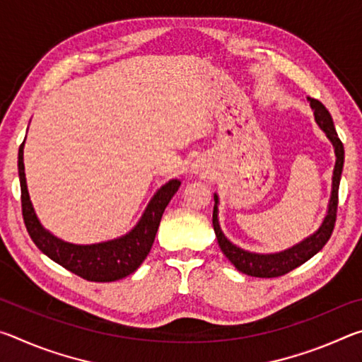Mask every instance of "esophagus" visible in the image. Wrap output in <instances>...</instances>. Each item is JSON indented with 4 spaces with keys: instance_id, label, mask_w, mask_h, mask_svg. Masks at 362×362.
<instances>
[{
    "instance_id": "obj_1",
    "label": "esophagus",
    "mask_w": 362,
    "mask_h": 362,
    "mask_svg": "<svg viewBox=\"0 0 362 362\" xmlns=\"http://www.w3.org/2000/svg\"><path fill=\"white\" fill-rule=\"evenodd\" d=\"M203 163H199V161H196L194 164H193V166H192V170H193V173L194 174H198V173H203Z\"/></svg>"
}]
</instances>
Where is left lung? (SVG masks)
I'll list each match as a JSON object with an SVG mask.
<instances>
[{
    "label": "left lung",
    "mask_w": 362,
    "mask_h": 362,
    "mask_svg": "<svg viewBox=\"0 0 362 362\" xmlns=\"http://www.w3.org/2000/svg\"><path fill=\"white\" fill-rule=\"evenodd\" d=\"M310 107L313 110L315 121L317 126L321 127L326 134V137L330 140V144L334 146L335 151V166L332 174V192H330V199L327 206L326 217H324L322 223L320 225L313 235L305 238L303 241L297 243L296 246L289 249L281 250V252L274 254H257L250 252V250L243 249L236 244H233L228 238L223 235L222 228L218 223V194L214 193V214H212V225L214 231H216L218 246L222 249L226 259H228L236 269H240L241 273L249 274V276L255 278H278L283 274L292 272L297 267L303 265L306 260H310L311 257L316 255L324 247V244L329 241L330 235H332L335 217H337V204H339V185L341 179V170H343V159H345V150H343V144L340 142L337 131L334 127L332 116L327 112V108L322 105L320 100L311 99L308 97Z\"/></svg>",
    "instance_id": "left-lung-1"
}]
</instances>
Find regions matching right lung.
I'll return each mask as SVG.
<instances>
[{"instance_id": "right-lung-1", "label": "right lung", "mask_w": 362, "mask_h": 362, "mask_svg": "<svg viewBox=\"0 0 362 362\" xmlns=\"http://www.w3.org/2000/svg\"><path fill=\"white\" fill-rule=\"evenodd\" d=\"M23 140L19 148V179L22 189V214L27 231L42 254L59 265L88 281L112 283L126 276L142 265L155 241L159 222L169 201L180 187V180L173 179L158 189L136 226L126 235L95 244H73L54 236L41 225L30 201L25 166H23Z\"/></svg>"}]
</instances>
